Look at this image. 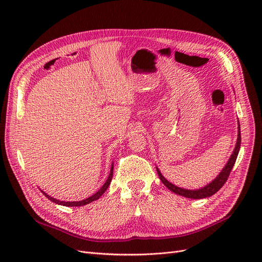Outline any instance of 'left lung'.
Wrapping results in <instances>:
<instances>
[{
    "label": "left lung",
    "mask_w": 262,
    "mask_h": 262,
    "mask_svg": "<svg viewBox=\"0 0 262 262\" xmlns=\"http://www.w3.org/2000/svg\"><path fill=\"white\" fill-rule=\"evenodd\" d=\"M238 134H237V141H236V145H235V148L233 150V153L231 155V157H229V160L227 161L226 165L223 167V169L221 170V172L219 173V175L216 176L215 179H213L210 184H208L207 186H204L200 189H185V188H180V187H177L173 184H171V182H169L167 179H166L163 175L162 172L160 171V169H158L156 167V170H157V173H158V177H160V179L162 180L163 184L165 185V187H167L170 191L175 192L176 194H179V195H182L185 198H189V199H203V198H208V196H211L213 195L214 193H216L219 190L223 187V185L226 182L229 173H231V170L233 168V166L236 162V158H237V155H238V152H239V148H241V142H242V139H241V125H239V121H238Z\"/></svg>",
    "instance_id": "obj_1"
}]
</instances>
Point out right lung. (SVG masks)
<instances>
[{
	"label": "right lung",
	"mask_w": 262,
	"mask_h": 262,
	"mask_svg": "<svg viewBox=\"0 0 262 262\" xmlns=\"http://www.w3.org/2000/svg\"><path fill=\"white\" fill-rule=\"evenodd\" d=\"M113 173H114V163L112 164V168H110L109 176H108V178H107L105 184L102 185V187L98 190V191H97L96 193H94V194L91 195L90 198H86V199L81 200V201H60V200H58V199H55V198H52L51 195L47 194L45 191H42V190H41V192H42L47 198H48V199H49L50 201H52V202H54V203H57V204L64 205V207H82V205H86V204H89V203H91V202H93V201L98 200L99 198H100L102 194H104V192L108 189V187H109V185H110V182H112Z\"/></svg>",
	"instance_id": "1"
}]
</instances>
